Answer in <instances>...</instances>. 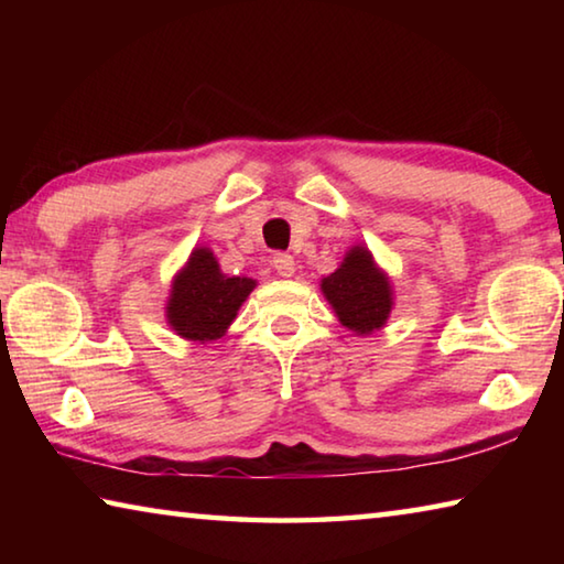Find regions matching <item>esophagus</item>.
Wrapping results in <instances>:
<instances>
[{
  "label": "esophagus",
  "instance_id": "esophagus-1",
  "mask_svg": "<svg viewBox=\"0 0 564 564\" xmlns=\"http://www.w3.org/2000/svg\"><path fill=\"white\" fill-rule=\"evenodd\" d=\"M273 269H275V273L283 275V279H289V275H293V271H295L293 256H289V253H275V256H273Z\"/></svg>",
  "mask_w": 564,
  "mask_h": 564
}]
</instances>
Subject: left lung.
I'll list each match as a JSON object with an SVG mask.
<instances>
[{
    "label": "left lung",
    "instance_id": "left-lung-1",
    "mask_svg": "<svg viewBox=\"0 0 564 564\" xmlns=\"http://www.w3.org/2000/svg\"><path fill=\"white\" fill-rule=\"evenodd\" d=\"M323 293L336 308L340 323L356 333H373L390 316L393 299H390V283L383 273L376 269L373 256L368 248L356 246L343 259L340 269L330 273L321 283Z\"/></svg>",
    "mask_w": 564,
    "mask_h": 564
}]
</instances>
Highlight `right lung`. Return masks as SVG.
<instances>
[{
    "label": "right lung",
    "mask_w": 564,
    "mask_h": 564,
    "mask_svg": "<svg viewBox=\"0 0 564 564\" xmlns=\"http://www.w3.org/2000/svg\"><path fill=\"white\" fill-rule=\"evenodd\" d=\"M256 289L251 279H228L208 248H196L186 269L174 279L166 318L181 338L216 340L231 326L241 303Z\"/></svg>",
    "instance_id": "right-lung-1"
}]
</instances>
